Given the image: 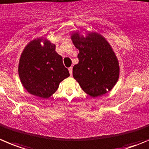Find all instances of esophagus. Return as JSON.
<instances>
[{
    "label": "esophagus",
    "mask_w": 149,
    "mask_h": 149,
    "mask_svg": "<svg viewBox=\"0 0 149 149\" xmlns=\"http://www.w3.org/2000/svg\"><path fill=\"white\" fill-rule=\"evenodd\" d=\"M68 70H69V73H70V75L72 76V75H73V68H72V67L69 68H68Z\"/></svg>",
    "instance_id": "1"
}]
</instances>
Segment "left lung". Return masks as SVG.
<instances>
[{
	"label": "left lung",
	"mask_w": 149,
	"mask_h": 149,
	"mask_svg": "<svg viewBox=\"0 0 149 149\" xmlns=\"http://www.w3.org/2000/svg\"><path fill=\"white\" fill-rule=\"evenodd\" d=\"M71 40L79 51L73 76L81 89L93 98L110 91L118 80L120 67L109 43L96 32L86 37L73 33Z\"/></svg>",
	"instance_id": "1"
}]
</instances>
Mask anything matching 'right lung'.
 Listing matches in <instances>:
<instances>
[{"instance_id": "right-lung-1", "label": "right lung", "mask_w": 149, "mask_h": 149, "mask_svg": "<svg viewBox=\"0 0 149 149\" xmlns=\"http://www.w3.org/2000/svg\"><path fill=\"white\" fill-rule=\"evenodd\" d=\"M55 48L49 40L40 37L29 42L22 52L18 73L23 86L31 95L49 98L59 83L70 76Z\"/></svg>"}]
</instances>
